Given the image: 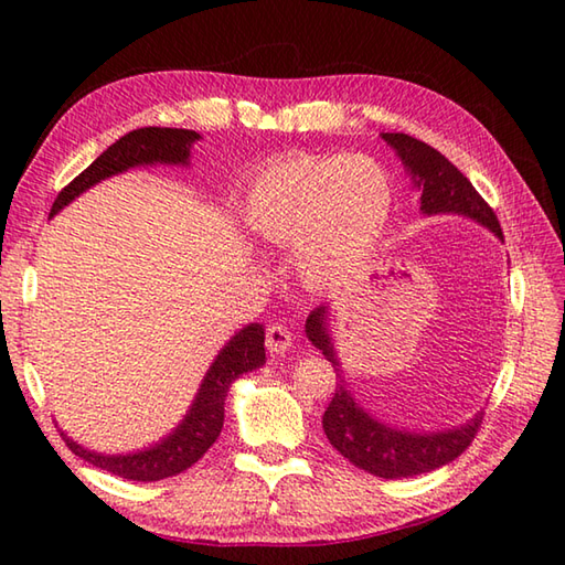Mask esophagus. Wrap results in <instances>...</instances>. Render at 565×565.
Listing matches in <instances>:
<instances>
[{
  "mask_svg": "<svg viewBox=\"0 0 565 565\" xmlns=\"http://www.w3.org/2000/svg\"><path fill=\"white\" fill-rule=\"evenodd\" d=\"M294 344L291 330L284 326V322H269L267 326V350L274 354H284Z\"/></svg>",
  "mask_w": 565,
  "mask_h": 565,
  "instance_id": "34e87169",
  "label": "esophagus"
}]
</instances>
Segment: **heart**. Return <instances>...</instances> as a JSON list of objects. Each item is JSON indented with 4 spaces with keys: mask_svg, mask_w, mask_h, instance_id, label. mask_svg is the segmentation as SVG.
Returning a JSON list of instances; mask_svg holds the SVG:
<instances>
[{
    "mask_svg": "<svg viewBox=\"0 0 565 565\" xmlns=\"http://www.w3.org/2000/svg\"><path fill=\"white\" fill-rule=\"evenodd\" d=\"M395 186L366 154H294L249 186L243 223L262 245L296 247V271L316 289L359 274L391 223Z\"/></svg>",
    "mask_w": 565,
    "mask_h": 565,
    "instance_id": "heart-1",
    "label": "heart"
}]
</instances>
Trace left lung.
<instances>
[{
	"mask_svg": "<svg viewBox=\"0 0 565 565\" xmlns=\"http://www.w3.org/2000/svg\"><path fill=\"white\" fill-rule=\"evenodd\" d=\"M381 138L398 154L405 164L407 174L419 191V211L427 215L435 213H459L466 218L486 225L502 239L500 221L495 211L488 206L486 199L478 194L473 184L456 170L427 142L405 134H381ZM306 334L318 350L326 354L328 362L338 374V388L322 415V429L330 444L338 449L347 461L356 468L379 478H411L419 473H429L435 468L454 461L471 447L483 423V413H476L466 425L417 435V431H403L379 423L359 405L352 393L347 391V381L342 376L340 359L334 354V344L328 332V308L320 306L306 320Z\"/></svg>",
	"mask_w": 565,
	"mask_h": 565,
	"instance_id": "8db88e82",
	"label": "left lung"
}]
</instances>
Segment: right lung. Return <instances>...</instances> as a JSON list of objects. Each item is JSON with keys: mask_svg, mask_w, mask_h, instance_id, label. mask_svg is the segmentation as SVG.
I'll return each instance as SVG.
<instances>
[{"mask_svg": "<svg viewBox=\"0 0 565 565\" xmlns=\"http://www.w3.org/2000/svg\"><path fill=\"white\" fill-rule=\"evenodd\" d=\"M201 136L196 130L186 128H138L130 130L124 138H118L114 146L106 148L97 160H94L87 170L60 191L51 215H55L60 209L79 196L82 191H87L102 179L126 172L130 167L138 164H189L191 146ZM264 364V328L259 322H249L247 328L239 330L235 338L227 342L218 356L213 359L209 374L203 376L201 388L196 393L194 403H191L189 413L184 415L182 425H177L170 437L154 444L136 454H118L106 456L79 447L77 441H72L63 429L60 437L65 439L72 454H77L92 466L109 471L114 476H121L126 481H162L186 471L189 466H194L203 454H206L213 441L218 439L223 429V413H225V395L231 383L247 374L252 369H259Z\"/></svg>", "mask_w": 565, "mask_h": 565, "instance_id": "obj_1", "label": "right lung"}]
</instances>
